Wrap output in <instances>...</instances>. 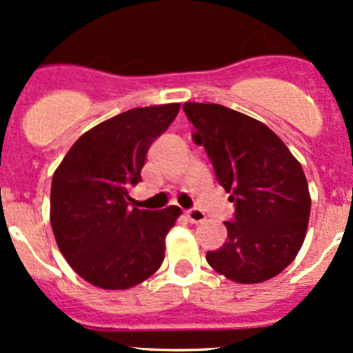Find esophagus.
Listing matches in <instances>:
<instances>
[{
    "label": "esophagus",
    "instance_id": "esophagus-1",
    "mask_svg": "<svg viewBox=\"0 0 353 353\" xmlns=\"http://www.w3.org/2000/svg\"><path fill=\"white\" fill-rule=\"evenodd\" d=\"M186 216H188V220H190L191 223H201V222H205V220H206L205 213H203L201 210H198V208L188 210Z\"/></svg>",
    "mask_w": 353,
    "mask_h": 353
}]
</instances>
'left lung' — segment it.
I'll use <instances>...</instances> for the list:
<instances>
[{
  "label": "left lung",
  "instance_id": "8db88e82",
  "mask_svg": "<svg viewBox=\"0 0 353 353\" xmlns=\"http://www.w3.org/2000/svg\"><path fill=\"white\" fill-rule=\"evenodd\" d=\"M193 141L205 147L220 186L236 212L227 243L206 252L216 273L237 283L273 279L305 239L311 196L301 163L261 121L220 104L186 102Z\"/></svg>",
  "mask_w": 353,
  "mask_h": 353
}]
</instances>
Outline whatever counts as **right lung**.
Segmentation results:
<instances>
[{
    "instance_id": "right-lung-1",
    "label": "right lung",
    "mask_w": 353,
    "mask_h": 353,
    "mask_svg": "<svg viewBox=\"0 0 353 353\" xmlns=\"http://www.w3.org/2000/svg\"><path fill=\"white\" fill-rule=\"evenodd\" d=\"M179 104L130 109L81 134L56 169L51 227L59 251L83 280L105 290L141 283L160 268L179 206L131 208L148 148Z\"/></svg>"
}]
</instances>
